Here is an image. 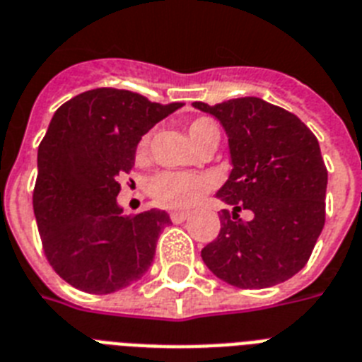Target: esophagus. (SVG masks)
<instances>
[{
  "mask_svg": "<svg viewBox=\"0 0 362 362\" xmlns=\"http://www.w3.org/2000/svg\"><path fill=\"white\" fill-rule=\"evenodd\" d=\"M169 217H171L173 223H182V221H186L187 217H189V211H171Z\"/></svg>",
  "mask_w": 362,
  "mask_h": 362,
  "instance_id": "obj_1",
  "label": "esophagus"
}]
</instances>
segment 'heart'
<instances>
[{
    "label": "heart",
    "mask_w": 362,
    "mask_h": 362,
    "mask_svg": "<svg viewBox=\"0 0 362 362\" xmlns=\"http://www.w3.org/2000/svg\"><path fill=\"white\" fill-rule=\"evenodd\" d=\"M187 134L195 146L202 145L211 135L219 134V128L211 119H195L187 124ZM148 143V135H145L139 143V151H143ZM214 187V178L210 175L184 171H161L151 178L148 191L158 206L182 210L193 206L208 191Z\"/></svg>",
    "instance_id": "b5f03b06"
}]
</instances>
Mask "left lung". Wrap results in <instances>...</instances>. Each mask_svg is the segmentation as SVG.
Wrapping results in <instances>:
<instances>
[{
  "instance_id": "8db88e82",
  "label": "left lung",
  "mask_w": 362,
  "mask_h": 362,
  "mask_svg": "<svg viewBox=\"0 0 362 362\" xmlns=\"http://www.w3.org/2000/svg\"><path fill=\"white\" fill-rule=\"evenodd\" d=\"M228 135L232 173L217 197L221 230L201 251L210 272L238 288H267L293 277L310 258L325 223L327 169L316 135L290 111L262 98L193 102ZM249 209V222L239 211Z\"/></svg>"
}]
</instances>
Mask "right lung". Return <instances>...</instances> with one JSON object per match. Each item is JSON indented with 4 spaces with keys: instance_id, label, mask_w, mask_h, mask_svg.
I'll return each mask as SVG.
<instances>
[{
    "instance_id": "obj_1",
    "label": "right lung",
    "mask_w": 362,
    "mask_h": 362,
    "mask_svg": "<svg viewBox=\"0 0 362 362\" xmlns=\"http://www.w3.org/2000/svg\"><path fill=\"white\" fill-rule=\"evenodd\" d=\"M178 107L100 87L55 111L38 145L33 210L49 266L81 292H117L152 264L171 219L161 210L124 216L117 178L132 171L141 137Z\"/></svg>"
}]
</instances>
